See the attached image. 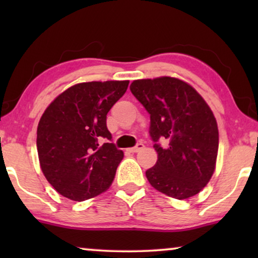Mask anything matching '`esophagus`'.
Returning <instances> with one entry per match:
<instances>
[{"mask_svg": "<svg viewBox=\"0 0 258 258\" xmlns=\"http://www.w3.org/2000/svg\"><path fill=\"white\" fill-rule=\"evenodd\" d=\"M143 148H144V144L143 143H137L135 147L129 148L128 151H129V153H139V151L142 150Z\"/></svg>", "mask_w": 258, "mask_h": 258, "instance_id": "esophagus-1", "label": "esophagus"}]
</instances>
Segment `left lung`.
Here are the masks:
<instances>
[{
  "label": "left lung",
  "instance_id": "obj_1",
  "mask_svg": "<svg viewBox=\"0 0 258 258\" xmlns=\"http://www.w3.org/2000/svg\"><path fill=\"white\" fill-rule=\"evenodd\" d=\"M130 90L150 115L157 162L146 171L148 181L174 199L195 196L216 165L218 129L209 105L190 84L175 77L136 80ZM160 139L166 140L164 147Z\"/></svg>",
  "mask_w": 258,
  "mask_h": 258
}]
</instances>
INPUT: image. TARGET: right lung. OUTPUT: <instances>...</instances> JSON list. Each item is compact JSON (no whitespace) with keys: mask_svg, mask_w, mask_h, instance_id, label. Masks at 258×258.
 <instances>
[{"mask_svg":"<svg viewBox=\"0 0 258 258\" xmlns=\"http://www.w3.org/2000/svg\"><path fill=\"white\" fill-rule=\"evenodd\" d=\"M128 84H75L45 109L37 126L38 160L47 181L62 196L82 202L111 185L123 151L111 143L107 114ZM102 139L107 141L101 146Z\"/></svg>","mask_w":258,"mask_h":258,"instance_id":"add662e5","label":"right lung"}]
</instances>
